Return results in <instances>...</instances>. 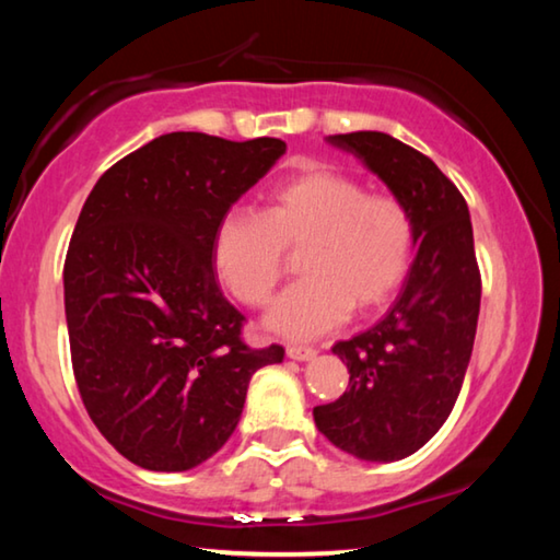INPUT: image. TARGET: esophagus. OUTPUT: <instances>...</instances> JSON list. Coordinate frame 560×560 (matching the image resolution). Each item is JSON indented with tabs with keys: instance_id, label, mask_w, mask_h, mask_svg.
Listing matches in <instances>:
<instances>
[{
	"instance_id": "obj_1",
	"label": "esophagus",
	"mask_w": 560,
	"mask_h": 560,
	"mask_svg": "<svg viewBox=\"0 0 560 560\" xmlns=\"http://www.w3.org/2000/svg\"><path fill=\"white\" fill-rule=\"evenodd\" d=\"M287 355L291 360H301V363H306V360H314L318 355L316 348H308V346H289L287 348Z\"/></svg>"
}]
</instances>
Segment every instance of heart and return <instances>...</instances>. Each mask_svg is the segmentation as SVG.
<instances>
[{"label":"heart","instance_id":"1","mask_svg":"<svg viewBox=\"0 0 560 560\" xmlns=\"http://www.w3.org/2000/svg\"><path fill=\"white\" fill-rule=\"evenodd\" d=\"M299 271L273 299L264 326L287 340H314L343 326L353 306L390 301L412 269L417 222L393 195H368L340 170L314 165L264 192L261 214L226 212L212 236L214 269L234 299L264 306L296 249Z\"/></svg>","mask_w":560,"mask_h":560}]
</instances>
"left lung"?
I'll list each match as a JSON object with an SVG mask.
<instances>
[{"label":"left lung","instance_id":"left-lung-1","mask_svg":"<svg viewBox=\"0 0 560 560\" xmlns=\"http://www.w3.org/2000/svg\"><path fill=\"white\" fill-rule=\"evenodd\" d=\"M410 207L417 254L383 320L338 340L350 381L336 402L314 407L316 428L365 462H397L447 420L477 336L481 277L469 207L428 155L377 130L328 136Z\"/></svg>","mask_w":560,"mask_h":560}]
</instances>
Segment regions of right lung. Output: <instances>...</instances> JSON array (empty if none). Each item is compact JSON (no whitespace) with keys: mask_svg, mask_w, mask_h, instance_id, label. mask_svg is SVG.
Here are the masks:
<instances>
[{"mask_svg":"<svg viewBox=\"0 0 560 560\" xmlns=\"http://www.w3.org/2000/svg\"><path fill=\"white\" fill-rule=\"evenodd\" d=\"M287 153L167 132L101 175L63 264L71 363L91 420L122 457L187 471L232 438L246 387L283 348H249L212 269L217 222Z\"/></svg>","mask_w":560,"mask_h":560,"instance_id":"obj_1","label":"right lung"}]
</instances>
